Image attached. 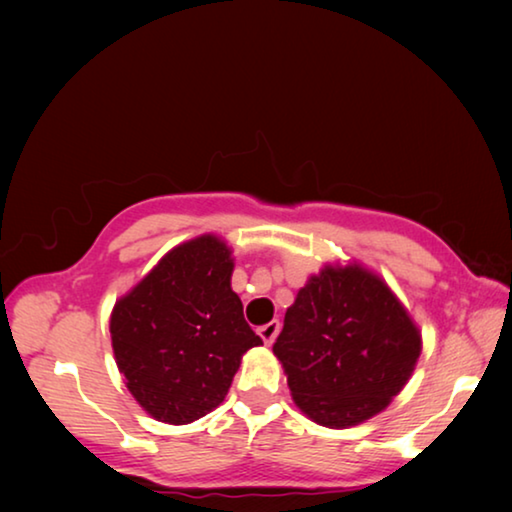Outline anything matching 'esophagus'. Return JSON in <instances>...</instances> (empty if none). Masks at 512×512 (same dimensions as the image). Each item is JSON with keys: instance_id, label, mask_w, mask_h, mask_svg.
Returning a JSON list of instances; mask_svg holds the SVG:
<instances>
[{"instance_id": "esophagus-1", "label": "esophagus", "mask_w": 512, "mask_h": 512, "mask_svg": "<svg viewBox=\"0 0 512 512\" xmlns=\"http://www.w3.org/2000/svg\"><path fill=\"white\" fill-rule=\"evenodd\" d=\"M257 332H259V336H262V341H264L266 345H271V343L275 341L277 332H280V323H277V320H271V323H266V325L259 327Z\"/></svg>"}]
</instances>
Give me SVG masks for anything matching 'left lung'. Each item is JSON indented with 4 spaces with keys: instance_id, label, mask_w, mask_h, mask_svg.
<instances>
[{
    "instance_id": "obj_1",
    "label": "left lung",
    "mask_w": 512,
    "mask_h": 512,
    "mask_svg": "<svg viewBox=\"0 0 512 512\" xmlns=\"http://www.w3.org/2000/svg\"><path fill=\"white\" fill-rule=\"evenodd\" d=\"M420 350L409 311L359 264L311 275L273 345L293 402L329 429L384 411L409 381Z\"/></svg>"
}]
</instances>
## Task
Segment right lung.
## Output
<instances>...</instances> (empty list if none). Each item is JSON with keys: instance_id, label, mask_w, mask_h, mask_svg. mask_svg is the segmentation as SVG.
Returning a JSON list of instances; mask_svg holds the SVG:
<instances>
[{"instance_id": "obj_1", "label": "right lung", "mask_w": 512, "mask_h": 512, "mask_svg": "<svg viewBox=\"0 0 512 512\" xmlns=\"http://www.w3.org/2000/svg\"><path fill=\"white\" fill-rule=\"evenodd\" d=\"M230 255L214 235L180 244L112 309L117 368L155 420L187 424L216 409L241 357L262 345L230 287Z\"/></svg>"}]
</instances>
